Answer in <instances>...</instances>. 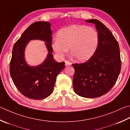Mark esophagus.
Instances as JSON below:
<instances>
[{"mask_svg": "<svg viewBox=\"0 0 130 130\" xmlns=\"http://www.w3.org/2000/svg\"><path fill=\"white\" fill-rule=\"evenodd\" d=\"M72 65V63L68 61H65V66L66 67H68V66H70Z\"/></svg>", "mask_w": 130, "mask_h": 130, "instance_id": "34e87169", "label": "esophagus"}]
</instances>
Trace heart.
<instances>
[{
    "label": "heart",
    "instance_id": "heart-1",
    "mask_svg": "<svg viewBox=\"0 0 130 130\" xmlns=\"http://www.w3.org/2000/svg\"><path fill=\"white\" fill-rule=\"evenodd\" d=\"M99 35L92 27L73 25L58 31L57 39L52 48L58 56L63 57L70 48V55L78 61H85L92 57L99 44Z\"/></svg>",
    "mask_w": 130,
    "mask_h": 130
}]
</instances>
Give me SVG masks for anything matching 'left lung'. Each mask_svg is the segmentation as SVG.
Returning a JSON list of instances; mask_svg holds the SVG:
<instances>
[{"label":"left lung","instance_id":"obj_1","mask_svg":"<svg viewBox=\"0 0 130 130\" xmlns=\"http://www.w3.org/2000/svg\"><path fill=\"white\" fill-rule=\"evenodd\" d=\"M95 25L99 44L93 56L83 63H74V91L83 98H99L108 92L115 85L121 72V61L118 42L102 22L86 20Z\"/></svg>","mask_w":130,"mask_h":130}]
</instances>
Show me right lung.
I'll list each match as a JSON object with an SVG mask.
<instances>
[{
	"label": "right lung",
	"instance_id": "add662e5",
	"mask_svg": "<svg viewBox=\"0 0 130 130\" xmlns=\"http://www.w3.org/2000/svg\"><path fill=\"white\" fill-rule=\"evenodd\" d=\"M52 31L48 22L32 24L14 43L10 62V74L14 85L23 95L34 100L48 97L53 92L57 76L65 68V62H56L53 57ZM31 40L45 41L48 53L41 64L28 65L24 58V50Z\"/></svg>",
	"mask_w": 130,
	"mask_h": 130
}]
</instances>
